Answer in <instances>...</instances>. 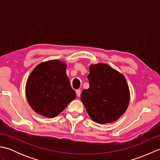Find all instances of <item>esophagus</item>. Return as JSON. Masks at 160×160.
I'll return each mask as SVG.
<instances>
[{"label": "esophagus", "instance_id": "esophagus-1", "mask_svg": "<svg viewBox=\"0 0 160 160\" xmlns=\"http://www.w3.org/2000/svg\"><path fill=\"white\" fill-rule=\"evenodd\" d=\"M80 94H81V91L80 89H78L76 90V95L78 97H80Z\"/></svg>", "mask_w": 160, "mask_h": 160}]
</instances>
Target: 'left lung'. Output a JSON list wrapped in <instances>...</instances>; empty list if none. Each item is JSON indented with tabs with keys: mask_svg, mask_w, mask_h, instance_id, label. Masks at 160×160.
I'll return each mask as SVG.
<instances>
[{
	"mask_svg": "<svg viewBox=\"0 0 160 160\" xmlns=\"http://www.w3.org/2000/svg\"><path fill=\"white\" fill-rule=\"evenodd\" d=\"M89 88L84 89L81 101L92 120L112 123L127 111L130 93L124 76L107 64H91L87 76Z\"/></svg>",
	"mask_w": 160,
	"mask_h": 160,
	"instance_id": "1",
	"label": "left lung"
}]
</instances>
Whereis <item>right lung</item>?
Returning a JSON list of instances; mask_svg holds the SVG:
<instances>
[{"label":"right lung","mask_w":160,"mask_h":160,"mask_svg":"<svg viewBox=\"0 0 160 160\" xmlns=\"http://www.w3.org/2000/svg\"><path fill=\"white\" fill-rule=\"evenodd\" d=\"M66 68L67 64L62 61L48 60L38 64L29 75L26 97L29 106L37 113L55 118L76 99Z\"/></svg>","instance_id":"add662e5"}]
</instances>
